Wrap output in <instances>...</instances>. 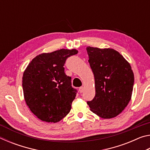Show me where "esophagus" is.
<instances>
[{
  "label": "esophagus",
  "mask_w": 150,
  "mask_h": 150,
  "mask_svg": "<svg viewBox=\"0 0 150 150\" xmlns=\"http://www.w3.org/2000/svg\"><path fill=\"white\" fill-rule=\"evenodd\" d=\"M83 90H84V87L83 86V87H79V92L81 93L83 92Z\"/></svg>",
  "instance_id": "obj_1"
}]
</instances>
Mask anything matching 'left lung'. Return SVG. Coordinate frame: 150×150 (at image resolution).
<instances>
[{"label":"left lung","instance_id":"1","mask_svg":"<svg viewBox=\"0 0 150 150\" xmlns=\"http://www.w3.org/2000/svg\"><path fill=\"white\" fill-rule=\"evenodd\" d=\"M86 50L95 87V96L88 105L100 118L116 117L131 100L134 82L131 66L114 49L88 46Z\"/></svg>","mask_w":150,"mask_h":150}]
</instances>
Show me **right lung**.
<instances>
[{
    "instance_id": "obj_1",
    "label": "right lung",
    "mask_w": 150,
    "mask_h": 150,
    "mask_svg": "<svg viewBox=\"0 0 150 150\" xmlns=\"http://www.w3.org/2000/svg\"><path fill=\"white\" fill-rule=\"evenodd\" d=\"M76 49H61L35 57L22 77L24 97L30 110L40 120L57 122L68 115L77 90L63 67L67 57L77 54Z\"/></svg>"
}]
</instances>
